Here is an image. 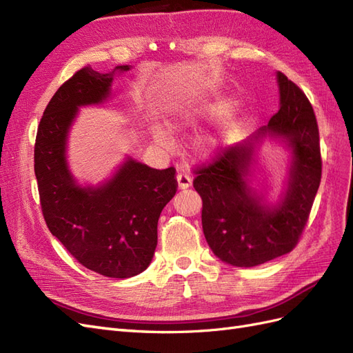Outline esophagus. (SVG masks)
I'll return each mask as SVG.
<instances>
[{"instance_id": "1", "label": "esophagus", "mask_w": 353, "mask_h": 353, "mask_svg": "<svg viewBox=\"0 0 353 353\" xmlns=\"http://www.w3.org/2000/svg\"><path fill=\"white\" fill-rule=\"evenodd\" d=\"M176 179H178V187L181 190H185V188L191 187V183H193V178H191L187 172H178Z\"/></svg>"}]
</instances>
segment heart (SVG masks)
<instances>
[{"label": "heart", "mask_w": 353, "mask_h": 353, "mask_svg": "<svg viewBox=\"0 0 353 353\" xmlns=\"http://www.w3.org/2000/svg\"><path fill=\"white\" fill-rule=\"evenodd\" d=\"M227 109H228V104L225 103V104H216V105H213V108L209 109V112H210V113H218V114H219V113L225 112ZM194 117H196V113L183 112V113H179L176 117H174V119L169 121V126L172 128V130H181V128H184V126H187V125H190V123H193ZM152 137H153L154 143L159 144L160 147L169 148V147H172V144H174V143H172V138H170V135L163 130V128H160V126H153V128H152ZM212 147H213V141H212V140H205V138H203V140H199V141H197V145H196L199 153H206V152L210 150Z\"/></svg>", "instance_id": "obj_1"}]
</instances>
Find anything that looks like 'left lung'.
<instances>
[{
    "mask_svg": "<svg viewBox=\"0 0 353 353\" xmlns=\"http://www.w3.org/2000/svg\"><path fill=\"white\" fill-rule=\"evenodd\" d=\"M280 110L262 128L284 137L293 148L290 188L276 208H265L245 184L252 143L216 148L196 166L194 190L203 201L201 225L212 252L234 266H256L292 252L301 240L321 183V148L316 117L305 92L284 73Z\"/></svg>",
    "mask_w": 353,
    "mask_h": 353,
    "instance_id": "1",
    "label": "left lung"
}]
</instances>
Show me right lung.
<instances>
[{"mask_svg": "<svg viewBox=\"0 0 353 353\" xmlns=\"http://www.w3.org/2000/svg\"><path fill=\"white\" fill-rule=\"evenodd\" d=\"M113 73L83 66L61 85L41 117L34 160L41 210L52 236L85 268L130 279L150 265L159 216L178 183L175 168L157 170L130 159L103 187L74 184L65 156L69 126L78 105L108 99Z\"/></svg>", "mask_w": 353, "mask_h": 353, "instance_id": "1", "label": "right lung"}]
</instances>
